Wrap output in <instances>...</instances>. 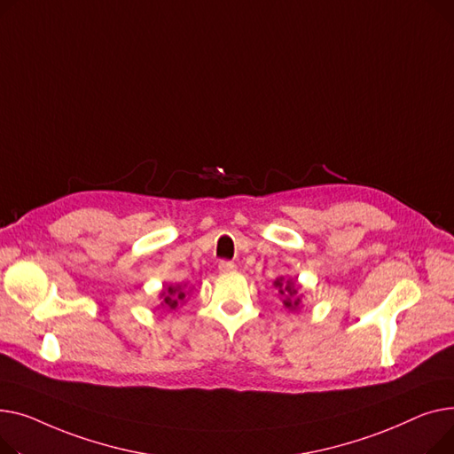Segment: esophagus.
Instances as JSON below:
<instances>
[{"label":"esophagus","instance_id":"obj_1","mask_svg":"<svg viewBox=\"0 0 454 454\" xmlns=\"http://www.w3.org/2000/svg\"><path fill=\"white\" fill-rule=\"evenodd\" d=\"M218 268H220L222 273H229V271H234V270H236V263L231 262V260H222V262L218 263Z\"/></svg>","mask_w":454,"mask_h":454}]
</instances>
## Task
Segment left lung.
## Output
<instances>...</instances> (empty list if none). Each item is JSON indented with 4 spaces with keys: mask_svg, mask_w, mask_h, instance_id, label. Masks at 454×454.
Here are the masks:
<instances>
[{
    "mask_svg": "<svg viewBox=\"0 0 454 454\" xmlns=\"http://www.w3.org/2000/svg\"><path fill=\"white\" fill-rule=\"evenodd\" d=\"M275 286L278 287V293L280 295H284V306L286 308H297L299 304H301V299L297 297V289H295V286H293V282H286V284H282V278L280 280H277L275 282Z\"/></svg>",
    "mask_w": 454,
    "mask_h": 454,
    "instance_id": "1",
    "label": "left lung"
}]
</instances>
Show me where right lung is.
<instances>
[{"mask_svg":"<svg viewBox=\"0 0 454 454\" xmlns=\"http://www.w3.org/2000/svg\"><path fill=\"white\" fill-rule=\"evenodd\" d=\"M163 295H165V304H167L170 309H174V308L177 306V302L184 299V293L181 291L179 286H177V287H172V286H170V287L167 289V293H163Z\"/></svg>","mask_w":454,"mask_h":454,"instance_id":"1","label":"right lung"}]
</instances>
